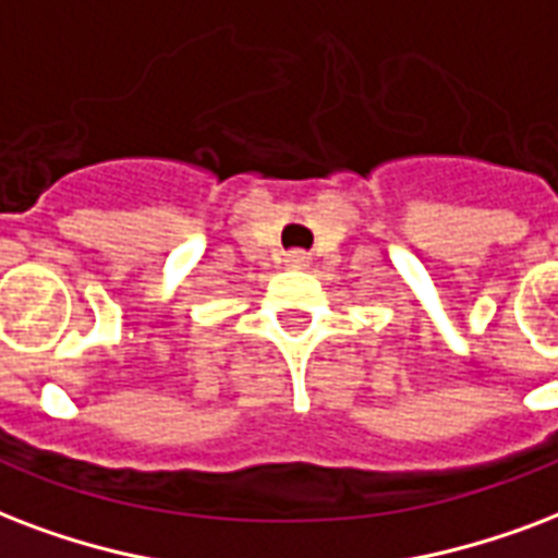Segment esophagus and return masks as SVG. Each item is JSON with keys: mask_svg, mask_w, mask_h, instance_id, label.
<instances>
[{"mask_svg": "<svg viewBox=\"0 0 558 558\" xmlns=\"http://www.w3.org/2000/svg\"><path fill=\"white\" fill-rule=\"evenodd\" d=\"M283 263H287L289 269H307L310 254L307 251H287V254H283Z\"/></svg>", "mask_w": 558, "mask_h": 558, "instance_id": "esophagus-1", "label": "esophagus"}]
</instances>
